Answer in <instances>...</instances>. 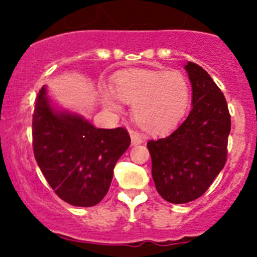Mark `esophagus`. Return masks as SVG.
<instances>
[{"mask_svg": "<svg viewBox=\"0 0 257 257\" xmlns=\"http://www.w3.org/2000/svg\"><path fill=\"white\" fill-rule=\"evenodd\" d=\"M131 138H132V145H139L143 143V138L139 136L136 132H131Z\"/></svg>", "mask_w": 257, "mask_h": 257, "instance_id": "obj_1", "label": "esophagus"}]
</instances>
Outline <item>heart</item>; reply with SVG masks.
<instances>
[{"instance_id":"heart-1","label":"heart","mask_w":257,"mask_h":257,"mask_svg":"<svg viewBox=\"0 0 257 257\" xmlns=\"http://www.w3.org/2000/svg\"><path fill=\"white\" fill-rule=\"evenodd\" d=\"M190 88L185 76L167 69H129L113 79V90H102L103 103L119 110L121 100L133 103L132 116L147 133L160 134L172 129L185 113Z\"/></svg>"}]
</instances>
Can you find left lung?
<instances>
[{
	"instance_id": "obj_1",
	"label": "left lung",
	"mask_w": 257,
	"mask_h": 257,
	"mask_svg": "<svg viewBox=\"0 0 257 257\" xmlns=\"http://www.w3.org/2000/svg\"><path fill=\"white\" fill-rule=\"evenodd\" d=\"M193 108L164 138L148 142L152 177L158 193L173 204L200 198L224 168L231 119L220 88L205 69L188 62Z\"/></svg>"
}]
</instances>
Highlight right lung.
<instances>
[{"instance_id": "right-lung-1", "label": "right lung", "mask_w": 257, "mask_h": 257, "mask_svg": "<svg viewBox=\"0 0 257 257\" xmlns=\"http://www.w3.org/2000/svg\"><path fill=\"white\" fill-rule=\"evenodd\" d=\"M32 139L36 162L54 193L83 208L107 195L114 167L131 145L126 129L95 128L78 114L54 109L46 87L35 100Z\"/></svg>"}]
</instances>
